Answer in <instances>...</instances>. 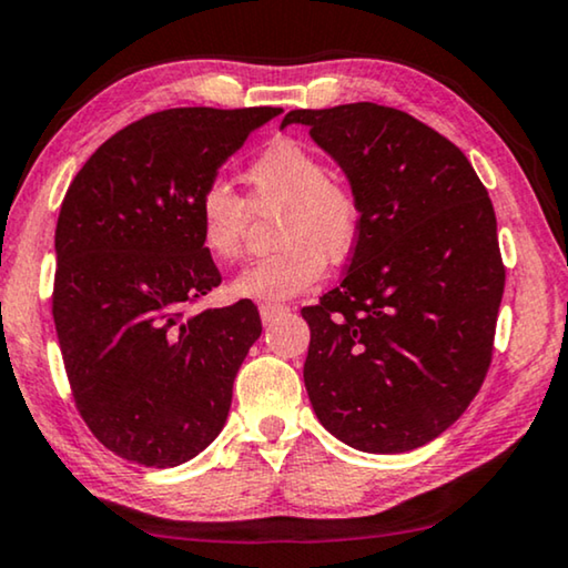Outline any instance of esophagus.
I'll return each instance as SVG.
<instances>
[{"label":"esophagus","instance_id":"34e87169","mask_svg":"<svg viewBox=\"0 0 568 568\" xmlns=\"http://www.w3.org/2000/svg\"><path fill=\"white\" fill-rule=\"evenodd\" d=\"M291 311V306H285V303H260V316L265 324H273L277 316H283Z\"/></svg>","mask_w":568,"mask_h":568}]
</instances>
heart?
<instances>
[{"mask_svg":"<svg viewBox=\"0 0 568 568\" xmlns=\"http://www.w3.org/2000/svg\"><path fill=\"white\" fill-rule=\"evenodd\" d=\"M252 205H281L275 242L281 250L246 265L234 281L236 298L275 303L308 291L326 260L342 262L363 231L353 187L326 178L322 156L293 139H277L244 170ZM246 205L226 182H211L197 201V236L221 265L242 254Z\"/></svg>","mask_w":568,"mask_h":568,"instance_id":"heart-1","label":"heart"}]
</instances>
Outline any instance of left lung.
I'll return each instance as SVG.
<instances>
[{
  "label": "left lung",
  "instance_id": "obj_1",
  "mask_svg": "<svg viewBox=\"0 0 568 568\" xmlns=\"http://www.w3.org/2000/svg\"><path fill=\"white\" fill-rule=\"evenodd\" d=\"M353 187L363 231L347 275L303 308V365L324 429L363 453L443 435L491 363L505 265L489 193L466 154L402 110H293Z\"/></svg>",
  "mask_w": 568,
  "mask_h": 568
}]
</instances>
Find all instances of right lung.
Here are the masks:
<instances>
[{"instance_id": "obj_1", "label": "right lung", "mask_w": 568, "mask_h": 568, "mask_svg": "<svg viewBox=\"0 0 568 568\" xmlns=\"http://www.w3.org/2000/svg\"><path fill=\"white\" fill-rule=\"evenodd\" d=\"M281 108H178L108 139L55 223L53 322L94 437L125 460L172 468L226 425L234 378L262 334L257 306L201 314L221 283L197 236V201Z\"/></svg>"}]
</instances>
